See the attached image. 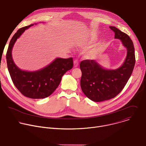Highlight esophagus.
Listing matches in <instances>:
<instances>
[{"label": "esophagus", "instance_id": "esophagus-1", "mask_svg": "<svg viewBox=\"0 0 146 146\" xmlns=\"http://www.w3.org/2000/svg\"><path fill=\"white\" fill-rule=\"evenodd\" d=\"M78 61L76 59L74 60V67L76 68L78 66Z\"/></svg>", "mask_w": 146, "mask_h": 146}]
</instances>
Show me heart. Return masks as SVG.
I'll return each instance as SVG.
<instances>
[{"label": "heart", "instance_id": "obj_1", "mask_svg": "<svg viewBox=\"0 0 146 146\" xmlns=\"http://www.w3.org/2000/svg\"><path fill=\"white\" fill-rule=\"evenodd\" d=\"M87 57L88 58H91L92 57V54L91 53H89L87 54Z\"/></svg>", "mask_w": 146, "mask_h": 146}]
</instances>
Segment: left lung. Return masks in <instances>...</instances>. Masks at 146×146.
<instances>
[{
  "label": "left lung",
  "mask_w": 146,
  "mask_h": 146,
  "mask_svg": "<svg viewBox=\"0 0 146 146\" xmlns=\"http://www.w3.org/2000/svg\"><path fill=\"white\" fill-rule=\"evenodd\" d=\"M110 28L115 33L114 38L121 40L127 50L123 65L117 69L109 70L89 59L81 61L80 65L81 90L87 98L96 102L109 100L119 94L129 79L135 64V48L131 38L114 27Z\"/></svg>",
  "instance_id": "obj_1"
}]
</instances>
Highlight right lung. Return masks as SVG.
I'll list each match as a JSON object with an SVG mask.
<instances>
[{
	"mask_svg": "<svg viewBox=\"0 0 146 146\" xmlns=\"http://www.w3.org/2000/svg\"><path fill=\"white\" fill-rule=\"evenodd\" d=\"M34 24L20 28L11 38L6 54L7 68L15 87L23 95L31 99H43L51 95L60 84L62 77L72 69V58H56L40 70L28 72L21 70L14 64L12 49L18 38Z\"/></svg>",
	"mask_w": 146,
	"mask_h": 146,
	"instance_id": "1",
	"label": "right lung"
}]
</instances>
